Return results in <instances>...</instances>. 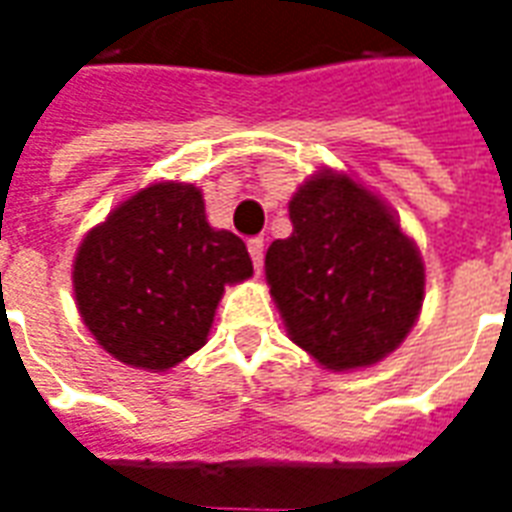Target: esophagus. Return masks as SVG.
<instances>
[{
  "instance_id": "esophagus-1",
  "label": "esophagus",
  "mask_w": 512,
  "mask_h": 512,
  "mask_svg": "<svg viewBox=\"0 0 512 512\" xmlns=\"http://www.w3.org/2000/svg\"><path fill=\"white\" fill-rule=\"evenodd\" d=\"M249 255H252L255 271L260 274V271H263V257H266V244H263V238H252V241H249Z\"/></svg>"
}]
</instances>
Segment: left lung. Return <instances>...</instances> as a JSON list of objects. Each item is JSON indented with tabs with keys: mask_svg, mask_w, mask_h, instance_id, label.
Returning <instances> with one entry per match:
<instances>
[{
	"mask_svg": "<svg viewBox=\"0 0 512 512\" xmlns=\"http://www.w3.org/2000/svg\"><path fill=\"white\" fill-rule=\"evenodd\" d=\"M293 233L266 252L290 340L329 370L381 362L425 299V266L395 213L351 175L321 169L290 200Z\"/></svg>",
	"mask_w": 512,
	"mask_h": 512,
	"instance_id": "8db88e82",
	"label": "left lung"
}]
</instances>
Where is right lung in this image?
Returning <instances> with one entry per match:
<instances>
[{
  "label": "right lung",
  "instance_id": "add662e5",
  "mask_svg": "<svg viewBox=\"0 0 512 512\" xmlns=\"http://www.w3.org/2000/svg\"><path fill=\"white\" fill-rule=\"evenodd\" d=\"M252 277L246 244L205 219L191 183H153L120 202L76 252L84 326L117 362L169 370L200 351L224 285Z\"/></svg>",
  "mask_w": 512,
  "mask_h": 512
}]
</instances>
